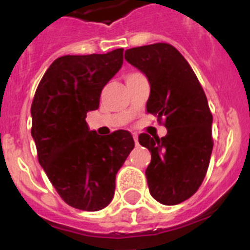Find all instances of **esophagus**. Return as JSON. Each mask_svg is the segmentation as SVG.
<instances>
[{"instance_id": "1", "label": "esophagus", "mask_w": 250, "mask_h": 250, "mask_svg": "<svg viewBox=\"0 0 250 250\" xmlns=\"http://www.w3.org/2000/svg\"><path fill=\"white\" fill-rule=\"evenodd\" d=\"M132 138H134V141H135V144L138 145V144H139V138H138V135H136V134H134V135H132Z\"/></svg>"}]
</instances>
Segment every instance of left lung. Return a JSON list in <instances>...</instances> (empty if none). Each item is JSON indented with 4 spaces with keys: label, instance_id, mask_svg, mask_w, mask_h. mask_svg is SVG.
Wrapping results in <instances>:
<instances>
[{
    "label": "left lung",
    "instance_id": "1",
    "mask_svg": "<svg viewBox=\"0 0 250 250\" xmlns=\"http://www.w3.org/2000/svg\"><path fill=\"white\" fill-rule=\"evenodd\" d=\"M125 60L146 76V111L164 118L167 130L163 138L139 136L151 152L145 171L150 194L161 204H179L199 189L210 161L213 115L207 96L190 65L169 43L129 48Z\"/></svg>",
    "mask_w": 250,
    "mask_h": 250
}]
</instances>
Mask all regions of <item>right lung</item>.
I'll list each match as a JSON object with an SVG mask.
<instances>
[{
    "label": "right lung",
    "instance_id": "obj_1",
    "mask_svg": "<svg viewBox=\"0 0 250 250\" xmlns=\"http://www.w3.org/2000/svg\"><path fill=\"white\" fill-rule=\"evenodd\" d=\"M123 52L59 57L40 81L31 106L40 165L63 202L80 210L110 204L116 174L135 146L126 130L101 136L86 124V114L99 109L104 86L123 66Z\"/></svg>",
    "mask_w": 250,
    "mask_h": 250
}]
</instances>
